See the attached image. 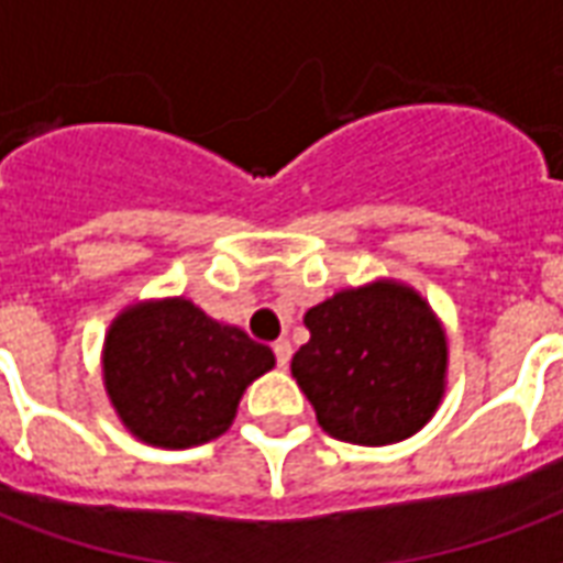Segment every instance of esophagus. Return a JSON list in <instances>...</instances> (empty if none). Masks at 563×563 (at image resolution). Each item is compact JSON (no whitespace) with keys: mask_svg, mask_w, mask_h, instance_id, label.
Segmentation results:
<instances>
[{"mask_svg":"<svg viewBox=\"0 0 563 563\" xmlns=\"http://www.w3.org/2000/svg\"><path fill=\"white\" fill-rule=\"evenodd\" d=\"M274 355H277V365L286 367V365H289V358H292V343L277 341V343H274Z\"/></svg>","mask_w":563,"mask_h":563,"instance_id":"1","label":"esophagus"}]
</instances>
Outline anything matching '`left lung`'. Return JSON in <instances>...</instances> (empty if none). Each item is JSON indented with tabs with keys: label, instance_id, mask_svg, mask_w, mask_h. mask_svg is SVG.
Masks as SVG:
<instances>
[{
	"label": "left lung",
	"instance_id": "obj_1",
	"mask_svg": "<svg viewBox=\"0 0 563 563\" xmlns=\"http://www.w3.org/2000/svg\"><path fill=\"white\" fill-rule=\"evenodd\" d=\"M310 341L292 377L322 431L389 446L413 437L446 391V331L422 295L395 280L341 289L305 313Z\"/></svg>",
	"mask_w": 563,
	"mask_h": 563
}]
</instances>
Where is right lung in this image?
<instances>
[{
    "mask_svg": "<svg viewBox=\"0 0 563 563\" xmlns=\"http://www.w3.org/2000/svg\"><path fill=\"white\" fill-rule=\"evenodd\" d=\"M102 367L108 398L132 434L150 446L189 449L229 431L241 395L274 367V353L186 298H162L111 322Z\"/></svg>",
    "mask_w": 563,
    "mask_h": 563,
    "instance_id": "right-lung-1",
    "label": "right lung"
}]
</instances>
